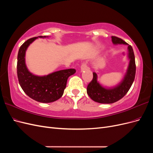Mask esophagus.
I'll return each instance as SVG.
<instances>
[{"label":"esophagus","instance_id":"34e87169","mask_svg":"<svg viewBox=\"0 0 153 153\" xmlns=\"http://www.w3.org/2000/svg\"><path fill=\"white\" fill-rule=\"evenodd\" d=\"M87 64L85 62H83L82 64H81V66H80V69L81 71H84L85 70V69H87Z\"/></svg>","mask_w":153,"mask_h":153}]
</instances>
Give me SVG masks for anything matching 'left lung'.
<instances>
[{
  "label": "left lung",
  "instance_id": "obj_1",
  "mask_svg": "<svg viewBox=\"0 0 153 153\" xmlns=\"http://www.w3.org/2000/svg\"><path fill=\"white\" fill-rule=\"evenodd\" d=\"M112 41L114 44L128 45L122 39L116 36H112ZM128 56L130 61L128 69L123 81L117 87L113 89H105L101 87L97 82V74L93 73V78L87 87V94L90 98L100 103L110 104L116 102L123 98L126 94L132 85L135 80L136 73V64L135 55L131 45H128Z\"/></svg>",
  "mask_w": 153,
  "mask_h": 153
}]
</instances>
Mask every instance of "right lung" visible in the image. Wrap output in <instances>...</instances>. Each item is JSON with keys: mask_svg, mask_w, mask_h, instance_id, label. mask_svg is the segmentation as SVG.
I'll return each instance as SVG.
<instances>
[{"mask_svg": "<svg viewBox=\"0 0 153 153\" xmlns=\"http://www.w3.org/2000/svg\"><path fill=\"white\" fill-rule=\"evenodd\" d=\"M46 36H44V38ZM43 38V36H39ZM38 38L34 37L22 44L17 57V76L18 82L25 93L41 103H52L61 98L67 84L68 78L76 72L75 69H67L38 76L32 75L27 69L25 62V51L29 45Z\"/></svg>", "mask_w": 153, "mask_h": 153, "instance_id": "1", "label": "right lung"}]
</instances>
